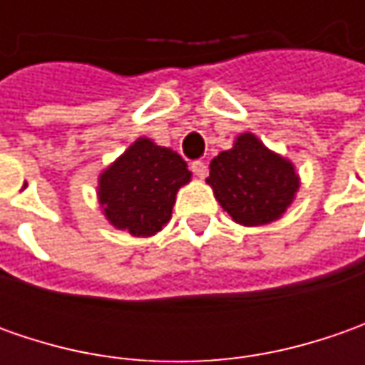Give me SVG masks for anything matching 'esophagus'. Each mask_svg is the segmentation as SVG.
Here are the masks:
<instances>
[{
  "label": "esophagus",
  "mask_w": 365,
  "mask_h": 365,
  "mask_svg": "<svg viewBox=\"0 0 365 365\" xmlns=\"http://www.w3.org/2000/svg\"><path fill=\"white\" fill-rule=\"evenodd\" d=\"M190 170H192L197 176H201V178H203V176L207 175V164H205L203 160H195L192 164H190Z\"/></svg>",
  "instance_id": "1"
}]
</instances>
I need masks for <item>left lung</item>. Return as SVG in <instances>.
<instances>
[{
  "mask_svg": "<svg viewBox=\"0 0 365 365\" xmlns=\"http://www.w3.org/2000/svg\"><path fill=\"white\" fill-rule=\"evenodd\" d=\"M207 182L233 221L247 227L280 217L299 189L292 164L252 133H242L232 150L211 160Z\"/></svg>",
  "mask_w": 365,
  "mask_h": 365,
  "instance_id": "left-lung-1",
  "label": "left lung"
}]
</instances>
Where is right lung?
I'll return each mask as SVG.
<instances>
[{"label":"right lung","instance_id":"1","mask_svg":"<svg viewBox=\"0 0 365 365\" xmlns=\"http://www.w3.org/2000/svg\"><path fill=\"white\" fill-rule=\"evenodd\" d=\"M187 162L168 148L140 138L99 178L107 219L132 235H154L173 215L176 190L187 185Z\"/></svg>","mask_w":365,"mask_h":365}]
</instances>
